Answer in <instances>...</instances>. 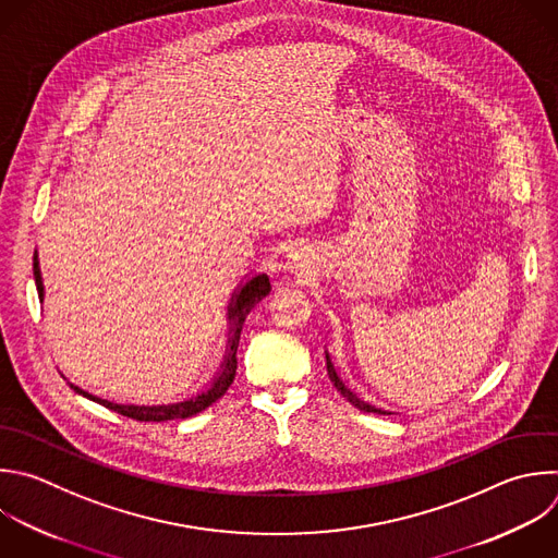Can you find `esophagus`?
Instances as JSON below:
<instances>
[{
	"label": "esophagus",
	"instance_id": "esophagus-1",
	"mask_svg": "<svg viewBox=\"0 0 558 558\" xmlns=\"http://www.w3.org/2000/svg\"><path fill=\"white\" fill-rule=\"evenodd\" d=\"M313 265H315V256L311 254L308 247H304V245L289 247V252H287V267L291 271H295L300 276H306V274H311Z\"/></svg>",
	"mask_w": 558,
	"mask_h": 558
}]
</instances>
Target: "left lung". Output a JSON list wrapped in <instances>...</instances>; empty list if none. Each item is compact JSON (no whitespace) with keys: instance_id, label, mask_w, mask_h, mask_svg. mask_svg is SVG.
Returning <instances> with one entry per match:
<instances>
[{"instance_id":"left-lung-1","label":"left lung","mask_w":558,"mask_h":558,"mask_svg":"<svg viewBox=\"0 0 558 558\" xmlns=\"http://www.w3.org/2000/svg\"><path fill=\"white\" fill-rule=\"evenodd\" d=\"M326 369H328V377H330V381H332V386L337 388V392L348 401V403H352L356 410H361V412H369V414H384V416H392V414H401V412H392V410H384V408H379V405H373V403H367V401H363L361 397H356L343 381H341V377L337 375V369H335V365H332V361H330V354H328V350H326Z\"/></svg>"}]
</instances>
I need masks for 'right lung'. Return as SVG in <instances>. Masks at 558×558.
I'll return each instance as SVG.
<instances>
[{"label": "right lung", "mask_w": 558, "mask_h": 558, "mask_svg": "<svg viewBox=\"0 0 558 558\" xmlns=\"http://www.w3.org/2000/svg\"><path fill=\"white\" fill-rule=\"evenodd\" d=\"M33 271H35V284H37V293H39V302L44 304L46 300V287H44V276H41V267H39V254L35 252V263H33ZM271 291L269 284V276L263 271H256L252 276H245L241 280V284H236L230 302H228V313H226V352L221 356V363L217 367V373L213 375V379L199 388L197 392L183 397L179 401H168V403H124V401H109L102 397H96L74 384H70V388L111 410L118 412L126 418L133 421H153V423H163V421H177V418H191L199 412H204L206 408H210L215 401H219L228 388L232 386L234 377H236V348H239V339H241V330L245 324V317L250 315V311Z\"/></svg>", "instance_id": "1"}]
</instances>
